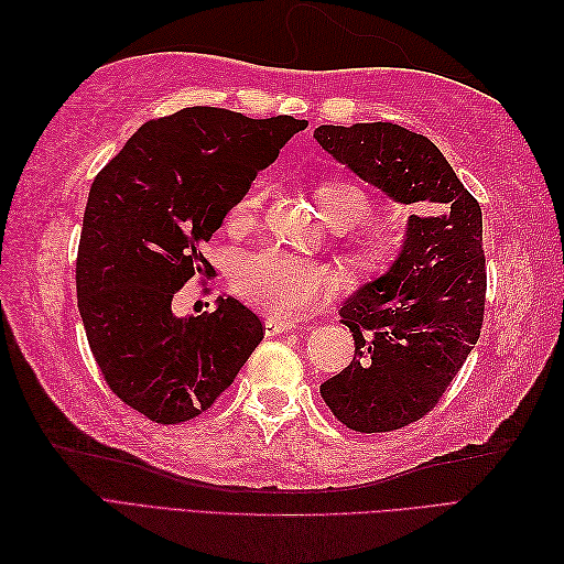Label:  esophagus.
I'll use <instances>...</instances> for the list:
<instances>
[{"mask_svg":"<svg viewBox=\"0 0 564 564\" xmlns=\"http://www.w3.org/2000/svg\"><path fill=\"white\" fill-rule=\"evenodd\" d=\"M296 324L289 322V319H280V317H265V336H278L282 332L294 329Z\"/></svg>","mask_w":564,"mask_h":564,"instance_id":"1","label":"esophagus"}]
</instances>
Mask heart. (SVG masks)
<instances>
[{"mask_svg":"<svg viewBox=\"0 0 564 564\" xmlns=\"http://www.w3.org/2000/svg\"><path fill=\"white\" fill-rule=\"evenodd\" d=\"M322 218L336 230H348L371 212V199L348 178H324L313 187ZM263 191L253 185L232 204L226 226L232 235L247 232L259 218ZM400 240L388 230H367L340 249V261L355 278H379L395 263ZM340 284L329 265L303 261L282 251H263L247 259L232 275V292L265 315L299 319L327 299Z\"/></svg>","mask_w":564,"mask_h":564,"instance_id":"b5f03b06","label":"heart"}]
</instances>
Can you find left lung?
Returning <instances> with one entry per match:
<instances>
[{
  "mask_svg": "<svg viewBox=\"0 0 564 564\" xmlns=\"http://www.w3.org/2000/svg\"><path fill=\"white\" fill-rule=\"evenodd\" d=\"M315 139L362 181L419 212L406 220L395 263L338 311L355 357L319 386L350 431H398L433 412L480 338L482 209L421 133L390 122L322 124Z\"/></svg>",
  "mask_w": 564,
  "mask_h": 564,
  "instance_id": "obj_1",
  "label": "left lung"
}]
</instances>
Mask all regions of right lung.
<instances>
[{
  "label": "right lung",
  "instance_id": "right-lung-1",
  "mask_svg": "<svg viewBox=\"0 0 564 564\" xmlns=\"http://www.w3.org/2000/svg\"><path fill=\"white\" fill-rule=\"evenodd\" d=\"M308 127L278 115L183 108L150 119L91 183L77 249V305L115 395L155 423L199 416L261 344L247 305L176 317L174 296L216 275L202 247L256 174Z\"/></svg>",
  "mask_w": 564,
  "mask_h": 564
}]
</instances>
